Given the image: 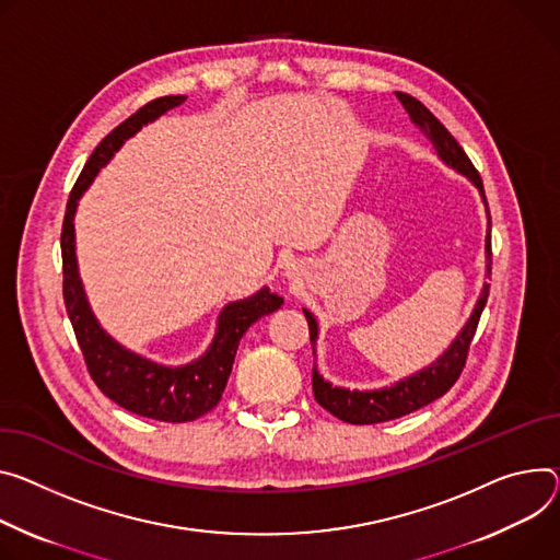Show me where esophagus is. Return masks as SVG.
I'll list each match as a JSON object with an SVG mask.
<instances>
[{
  "mask_svg": "<svg viewBox=\"0 0 560 560\" xmlns=\"http://www.w3.org/2000/svg\"><path fill=\"white\" fill-rule=\"evenodd\" d=\"M288 275H290V272H288Z\"/></svg>",
  "mask_w": 560,
  "mask_h": 560,
  "instance_id": "esophagus-1",
  "label": "esophagus"
}]
</instances>
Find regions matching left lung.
I'll use <instances>...</instances> for the list:
<instances>
[{
	"label": "left lung",
	"instance_id": "8db88e82",
	"mask_svg": "<svg viewBox=\"0 0 560 560\" xmlns=\"http://www.w3.org/2000/svg\"><path fill=\"white\" fill-rule=\"evenodd\" d=\"M401 107L406 109V114L411 116L413 125L420 127V131L427 136V140L431 142L433 151L440 156V161L444 165H448L451 170L460 172L463 176H467L480 191V198L485 202V212H487V238H485V252H487V277H491V217H489V208H487V196L482 189V180L480 174L476 172V167L471 165L469 156L465 154V149L457 144V140L446 131V127L420 103L413 95L409 93H397ZM489 296V283L482 285V292L476 301L474 313L469 317V322L463 326V330L457 332V337L451 341V346L440 354L435 362H431L429 366H424L422 371L404 377L390 386H382V388H373V390H358V388H343V386H335L332 382L324 380V375L317 371V364L313 366V393L315 399L324 406L326 411H330L335 418L348 422V424H377V422H388V420H397L401 416H409L422 406L431 404L433 399L442 397L453 384L455 380L460 377L465 362H467V352H469V343L476 335L482 308ZM303 315L308 319L311 326V343H313V354L315 346H317V337H319V324L315 319V315L311 311L303 308Z\"/></svg>",
	"mask_w": 560,
	"mask_h": 560
}]
</instances>
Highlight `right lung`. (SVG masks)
<instances>
[{"label": "right lung", "instance_id": "add662e5", "mask_svg": "<svg viewBox=\"0 0 560 560\" xmlns=\"http://www.w3.org/2000/svg\"><path fill=\"white\" fill-rule=\"evenodd\" d=\"M187 95H165L147 103L125 122H120L86 161L78 183L71 189L62 225V272L65 303L75 339L84 354L89 375L95 386L122 409L161 422H191L206 416L219 404L228 377L232 373L234 354L245 330L261 317L281 308L283 296L264 285L252 296L230 301L221 311L217 332L208 350L198 360L183 366H165L118 343L95 319L78 272L75 257V212L78 200L89 189L97 172L103 170L116 151L136 136L144 125L154 122L170 109L183 105Z\"/></svg>", "mask_w": 560, "mask_h": 560}]
</instances>
